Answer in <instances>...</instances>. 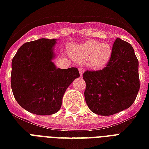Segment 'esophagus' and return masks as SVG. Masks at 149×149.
I'll return each mask as SVG.
<instances>
[{
	"label": "esophagus",
	"mask_w": 149,
	"mask_h": 149,
	"mask_svg": "<svg viewBox=\"0 0 149 149\" xmlns=\"http://www.w3.org/2000/svg\"><path fill=\"white\" fill-rule=\"evenodd\" d=\"M79 72H80V77H82V75H83V72H84V69L82 67H79Z\"/></svg>",
	"instance_id": "34e87169"
}]
</instances>
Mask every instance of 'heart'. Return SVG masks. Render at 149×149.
Masks as SVG:
<instances>
[{
	"mask_svg": "<svg viewBox=\"0 0 149 149\" xmlns=\"http://www.w3.org/2000/svg\"><path fill=\"white\" fill-rule=\"evenodd\" d=\"M112 48L107 43H100L97 41H89L72 50V57L80 62H88L94 68H101L108 62Z\"/></svg>",
	"mask_w": 149,
	"mask_h": 149,
	"instance_id": "obj_1",
	"label": "heart"
}]
</instances>
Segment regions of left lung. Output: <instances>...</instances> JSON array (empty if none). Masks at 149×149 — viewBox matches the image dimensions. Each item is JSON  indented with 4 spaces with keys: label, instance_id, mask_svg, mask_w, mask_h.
<instances>
[{
    "label": "left lung",
    "instance_id": "8db88e82",
    "mask_svg": "<svg viewBox=\"0 0 149 149\" xmlns=\"http://www.w3.org/2000/svg\"><path fill=\"white\" fill-rule=\"evenodd\" d=\"M84 98L93 113L109 116L129 108L140 89L138 60L130 44L117 38L110 60L100 70H86Z\"/></svg>",
    "mask_w": 149,
    "mask_h": 149
}]
</instances>
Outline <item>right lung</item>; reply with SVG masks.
Wrapping results in <instances>:
<instances>
[{"label":"right lung","mask_w":149,"mask_h":149,"mask_svg":"<svg viewBox=\"0 0 149 149\" xmlns=\"http://www.w3.org/2000/svg\"><path fill=\"white\" fill-rule=\"evenodd\" d=\"M55 39L40 38L19 48L12 61L11 87L19 105L33 114L49 115L61 107L65 91L80 77L77 68L57 69L52 59Z\"/></svg>","instance_id":"1"}]
</instances>
